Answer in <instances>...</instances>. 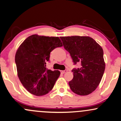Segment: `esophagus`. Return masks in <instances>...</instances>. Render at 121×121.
Listing matches in <instances>:
<instances>
[{
    "label": "esophagus",
    "instance_id": "esophagus-1",
    "mask_svg": "<svg viewBox=\"0 0 121 121\" xmlns=\"http://www.w3.org/2000/svg\"><path fill=\"white\" fill-rule=\"evenodd\" d=\"M60 72H61V73H62L64 74V73H65L67 72V70H65V71H61Z\"/></svg>",
    "mask_w": 121,
    "mask_h": 121
}]
</instances>
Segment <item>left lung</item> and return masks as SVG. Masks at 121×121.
<instances>
[{
	"label": "left lung",
	"instance_id": "8db88e82",
	"mask_svg": "<svg viewBox=\"0 0 121 121\" xmlns=\"http://www.w3.org/2000/svg\"><path fill=\"white\" fill-rule=\"evenodd\" d=\"M60 38L74 65L80 64V68L72 69L73 78L68 82L70 89L77 95L90 94L99 85L105 70L102 48L89 36H72Z\"/></svg>",
	"mask_w": 121,
	"mask_h": 121
}]
</instances>
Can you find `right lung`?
<instances>
[{"mask_svg":"<svg viewBox=\"0 0 121 121\" xmlns=\"http://www.w3.org/2000/svg\"><path fill=\"white\" fill-rule=\"evenodd\" d=\"M58 37L36 34L30 36L20 45L15 56L18 77L24 87L36 96H43L52 90L60 71L48 69L53 49L62 47Z\"/></svg>","mask_w":121,"mask_h":121,"instance_id":"1","label":"right lung"}]
</instances>
